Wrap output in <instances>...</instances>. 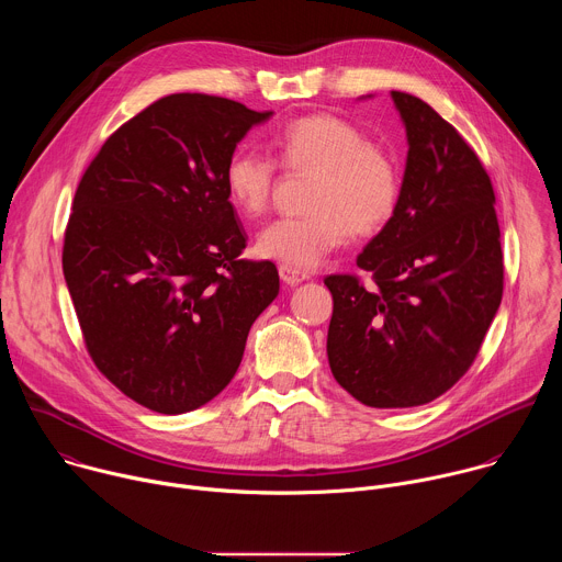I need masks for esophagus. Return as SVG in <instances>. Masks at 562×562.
Listing matches in <instances>:
<instances>
[{"label": "esophagus", "mask_w": 562, "mask_h": 562, "mask_svg": "<svg viewBox=\"0 0 562 562\" xmlns=\"http://www.w3.org/2000/svg\"><path fill=\"white\" fill-rule=\"evenodd\" d=\"M280 278H282V282H286L289 286H295V284H300V282H304V280H308V273L306 271H300V269H293V267H289V265H280Z\"/></svg>", "instance_id": "obj_1"}]
</instances>
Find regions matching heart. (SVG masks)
I'll use <instances>...</instances> for the list:
<instances>
[{"label":"heart","mask_w":562,"mask_h":562,"mask_svg":"<svg viewBox=\"0 0 562 562\" xmlns=\"http://www.w3.org/2000/svg\"><path fill=\"white\" fill-rule=\"evenodd\" d=\"M278 162L291 173H313L306 215L280 217L258 235L256 251L273 262L308 271L342 247L351 231L371 235L395 215L400 171L364 131L336 115H306L271 139ZM228 202L247 217L262 215L273 198L278 165L251 148H235L224 165Z\"/></svg>","instance_id":"obj_1"}]
</instances>
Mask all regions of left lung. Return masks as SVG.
I'll return each mask as SVG.
<instances>
[{
	"mask_svg": "<svg viewBox=\"0 0 562 562\" xmlns=\"http://www.w3.org/2000/svg\"><path fill=\"white\" fill-rule=\"evenodd\" d=\"M409 153L400 204L358 256L373 284L327 276L338 384L375 409L427 405L475 360L503 300L492 180L473 148L416 95L391 91Z\"/></svg>",
	"mask_w": 562,
	"mask_h": 562,
	"instance_id": "obj_1",
	"label": "left lung"
}]
</instances>
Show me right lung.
<instances>
[{
    "label": "right lung",
    "mask_w": 562,
    "mask_h": 562,
    "mask_svg": "<svg viewBox=\"0 0 562 562\" xmlns=\"http://www.w3.org/2000/svg\"><path fill=\"white\" fill-rule=\"evenodd\" d=\"M271 111L176 93L122 124L85 171L61 267L95 367L137 405L178 416L213 400L276 300L273 262L243 260L226 157Z\"/></svg>",
    "instance_id": "obj_1"
}]
</instances>
